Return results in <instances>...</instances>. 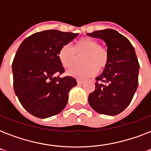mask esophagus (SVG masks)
I'll return each mask as SVG.
<instances>
[{"label":"esophagus","instance_id":"34e87169","mask_svg":"<svg viewBox=\"0 0 151 151\" xmlns=\"http://www.w3.org/2000/svg\"><path fill=\"white\" fill-rule=\"evenodd\" d=\"M77 82H78V85H81V84H83V83H84V81L79 80V79H78V80H77Z\"/></svg>","mask_w":151,"mask_h":151}]
</instances>
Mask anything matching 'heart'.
Masks as SVG:
<instances>
[{
	"label": "heart",
	"instance_id": "obj_1",
	"mask_svg": "<svg viewBox=\"0 0 151 151\" xmlns=\"http://www.w3.org/2000/svg\"><path fill=\"white\" fill-rule=\"evenodd\" d=\"M83 55L81 61L84 64L76 66L68 72L69 75L81 79L94 76L99 69H105L109 63V52L105 47L99 45V41L91 37H81L74 42L73 48L64 45L58 52L59 62L70 69L75 65L78 55Z\"/></svg>",
	"mask_w": 151,
	"mask_h": 151
}]
</instances>
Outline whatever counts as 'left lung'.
Segmentation results:
<instances>
[{"instance_id": "8db88e82", "label": "left lung", "mask_w": 151, "mask_h": 151, "mask_svg": "<svg viewBox=\"0 0 151 151\" xmlns=\"http://www.w3.org/2000/svg\"><path fill=\"white\" fill-rule=\"evenodd\" d=\"M87 35L105 41L109 52L107 66L88 96L91 107L99 114L117 115L130 104L138 87L139 64L133 46L114 29L97 30Z\"/></svg>"}]
</instances>
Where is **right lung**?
I'll use <instances>...</instances> for the list:
<instances>
[{
	"label": "right lung",
	"mask_w": 151,
	"mask_h": 151,
	"mask_svg": "<svg viewBox=\"0 0 151 151\" xmlns=\"http://www.w3.org/2000/svg\"><path fill=\"white\" fill-rule=\"evenodd\" d=\"M78 36L56 29L44 30L28 37L18 48L12 63L14 91L32 115L47 118L66 106L69 92L77 81L70 76L59 77L64 68L58 52Z\"/></svg>",
	"instance_id": "add662e5"
}]
</instances>
